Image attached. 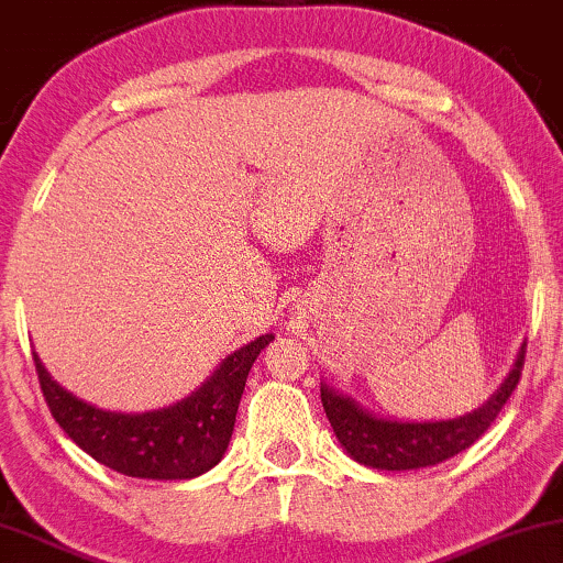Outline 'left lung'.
I'll return each mask as SVG.
<instances>
[{"label":"left lung","mask_w":563,"mask_h":563,"mask_svg":"<svg viewBox=\"0 0 563 563\" xmlns=\"http://www.w3.org/2000/svg\"><path fill=\"white\" fill-rule=\"evenodd\" d=\"M523 363L526 342L498 394H493L487 404L472 413L446 421H390L373 417L361 404L338 394L328 383L320 386V396L332 431L355 462L373 470L434 467V464L450 460L475 444L487 427L498 419L505 401L518 386Z\"/></svg>","instance_id":"obj_1"}]
</instances>
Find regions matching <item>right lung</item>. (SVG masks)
<instances>
[{
  "mask_svg": "<svg viewBox=\"0 0 563 563\" xmlns=\"http://www.w3.org/2000/svg\"><path fill=\"white\" fill-rule=\"evenodd\" d=\"M272 340L262 335L235 350L192 396L146 413L96 409L53 380L37 353L32 361L53 419L96 462L129 477L190 479L221 462L251 365Z\"/></svg>",
  "mask_w": 563,
  "mask_h": 563,
  "instance_id": "1",
  "label": "right lung"
}]
</instances>
